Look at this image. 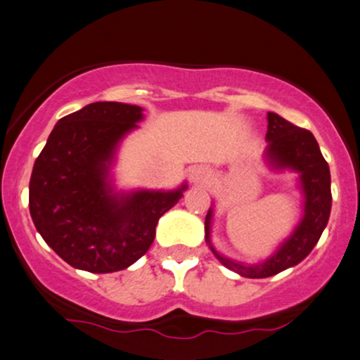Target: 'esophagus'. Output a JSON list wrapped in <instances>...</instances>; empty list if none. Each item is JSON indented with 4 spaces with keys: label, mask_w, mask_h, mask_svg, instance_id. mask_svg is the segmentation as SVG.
Returning <instances> with one entry per match:
<instances>
[{
    "label": "esophagus",
    "mask_w": 360,
    "mask_h": 360,
    "mask_svg": "<svg viewBox=\"0 0 360 360\" xmlns=\"http://www.w3.org/2000/svg\"><path fill=\"white\" fill-rule=\"evenodd\" d=\"M191 179H193V183H206L209 179V171L202 169V167H198V169L193 171V174H191Z\"/></svg>",
    "instance_id": "obj_1"
}]
</instances>
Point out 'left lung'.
<instances>
[{
    "instance_id": "8db88e82",
    "label": "left lung",
    "mask_w": 360,
    "mask_h": 360,
    "mask_svg": "<svg viewBox=\"0 0 360 360\" xmlns=\"http://www.w3.org/2000/svg\"><path fill=\"white\" fill-rule=\"evenodd\" d=\"M267 121H269L266 134L267 143H269L266 151L267 161L277 169L290 167L301 174V188L306 194V207H304L301 224L295 227L294 234L281 245L274 256L256 266H244L240 262L222 257L211 245L209 234H211L212 209L207 211L206 222H204L206 243L214 256L219 259V262L227 269L244 277H252V279L276 276L307 257L327 226L332 206L329 165L322 156L314 134L311 131L292 124L276 112H269Z\"/></svg>"
}]
</instances>
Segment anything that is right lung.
<instances>
[{
    "label": "right lung",
    "mask_w": 360,
    "mask_h": 360,
    "mask_svg": "<svg viewBox=\"0 0 360 360\" xmlns=\"http://www.w3.org/2000/svg\"><path fill=\"white\" fill-rule=\"evenodd\" d=\"M124 103H91L61 117L36 158L30 212L46 244L63 261L88 272L129 267L151 248L162 214L183 188L112 194L108 169L120 139L143 120Z\"/></svg>",
    "instance_id": "obj_1"
}]
</instances>
